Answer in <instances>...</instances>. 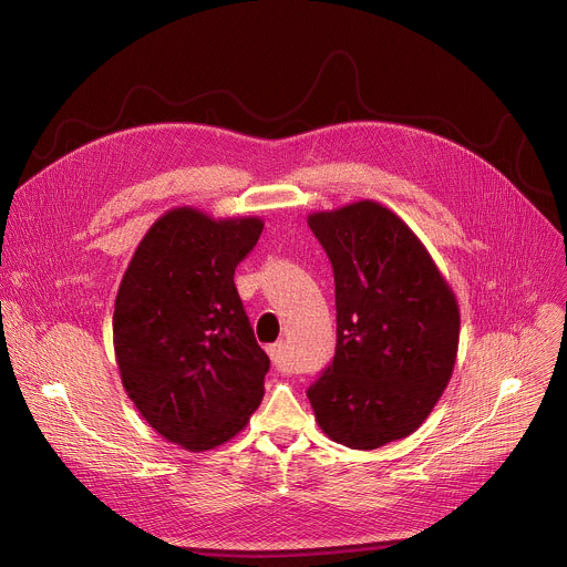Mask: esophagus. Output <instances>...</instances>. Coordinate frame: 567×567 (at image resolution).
<instances>
[{"mask_svg": "<svg viewBox=\"0 0 567 567\" xmlns=\"http://www.w3.org/2000/svg\"><path fill=\"white\" fill-rule=\"evenodd\" d=\"M267 352H269V357H271V361H274L276 368L287 370L289 363H287V343H285V341H276L274 346L267 348Z\"/></svg>", "mask_w": 567, "mask_h": 567, "instance_id": "esophagus-1", "label": "esophagus"}]
</instances>
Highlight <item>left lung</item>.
I'll return each mask as SVG.
<instances>
[{"label":"left lung","mask_w":567,"mask_h":567,"mask_svg":"<svg viewBox=\"0 0 567 567\" xmlns=\"http://www.w3.org/2000/svg\"><path fill=\"white\" fill-rule=\"evenodd\" d=\"M337 285V354L307 390L320 431L372 451L415 433L451 381L460 307L396 213L374 199L316 210Z\"/></svg>","instance_id":"1"}]
</instances>
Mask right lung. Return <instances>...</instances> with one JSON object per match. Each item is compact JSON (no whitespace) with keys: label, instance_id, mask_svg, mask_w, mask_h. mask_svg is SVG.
Returning <instances> with one entry per match:
<instances>
[{"label":"right lung","instance_id":"1","mask_svg":"<svg viewBox=\"0 0 567 567\" xmlns=\"http://www.w3.org/2000/svg\"><path fill=\"white\" fill-rule=\"evenodd\" d=\"M262 228L256 215L171 208L138 241L116 293L123 388L161 437L193 453L233 440L265 396L269 357L233 282Z\"/></svg>","mask_w":567,"mask_h":567}]
</instances>
